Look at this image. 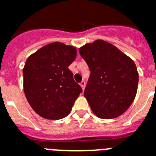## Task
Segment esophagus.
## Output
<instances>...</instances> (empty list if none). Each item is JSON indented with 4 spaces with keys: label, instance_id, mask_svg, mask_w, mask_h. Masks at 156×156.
<instances>
[{
    "label": "esophagus",
    "instance_id": "34e87169",
    "mask_svg": "<svg viewBox=\"0 0 156 156\" xmlns=\"http://www.w3.org/2000/svg\"><path fill=\"white\" fill-rule=\"evenodd\" d=\"M80 86H81V87L82 88V90H84L85 87H86V82H85V81H82L80 83Z\"/></svg>",
    "mask_w": 156,
    "mask_h": 156
}]
</instances>
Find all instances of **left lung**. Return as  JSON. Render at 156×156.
Masks as SVG:
<instances>
[{
  "label": "left lung",
  "mask_w": 156,
  "mask_h": 156,
  "mask_svg": "<svg viewBox=\"0 0 156 156\" xmlns=\"http://www.w3.org/2000/svg\"><path fill=\"white\" fill-rule=\"evenodd\" d=\"M79 53L90 70L84 96L93 112L101 119L123 114L133 102L138 87L139 74L133 59L101 40L85 44Z\"/></svg>",
  "instance_id": "1"
}]
</instances>
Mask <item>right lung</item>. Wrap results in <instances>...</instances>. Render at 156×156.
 <instances>
[{
	"label": "right lung",
	"instance_id": "add662e5",
	"mask_svg": "<svg viewBox=\"0 0 156 156\" xmlns=\"http://www.w3.org/2000/svg\"><path fill=\"white\" fill-rule=\"evenodd\" d=\"M76 55L74 47L54 42L27 58L23 69V91L31 108L43 118L66 117L82 93L68 68Z\"/></svg>",
	"mask_w": 156,
	"mask_h": 156
}]
</instances>
